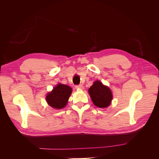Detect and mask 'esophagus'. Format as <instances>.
I'll return each mask as SVG.
<instances>
[{"mask_svg":"<svg viewBox=\"0 0 159 159\" xmlns=\"http://www.w3.org/2000/svg\"><path fill=\"white\" fill-rule=\"evenodd\" d=\"M75 88L76 89H81L84 88V86L82 85H81V84L80 85H76L75 86Z\"/></svg>","mask_w":159,"mask_h":159,"instance_id":"1","label":"esophagus"}]
</instances>
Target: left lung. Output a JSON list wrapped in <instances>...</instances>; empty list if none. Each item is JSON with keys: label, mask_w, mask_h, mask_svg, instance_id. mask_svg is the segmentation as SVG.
I'll return each instance as SVG.
<instances>
[{"label": "left lung", "mask_w": 159, "mask_h": 159, "mask_svg": "<svg viewBox=\"0 0 159 159\" xmlns=\"http://www.w3.org/2000/svg\"><path fill=\"white\" fill-rule=\"evenodd\" d=\"M89 93L93 104L101 108L108 107L113 98L111 91L100 81H95L89 89Z\"/></svg>", "instance_id": "8db88e82"}]
</instances>
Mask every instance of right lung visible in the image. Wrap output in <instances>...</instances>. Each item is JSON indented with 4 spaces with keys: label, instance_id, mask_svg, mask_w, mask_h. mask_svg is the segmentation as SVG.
Returning a JSON list of instances; mask_svg holds the SVG:
<instances>
[{
    "label": "right lung",
    "instance_id": "right-lung-1",
    "mask_svg": "<svg viewBox=\"0 0 159 159\" xmlns=\"http://www.w3.org/2000/svg\"><path fill=\"white\" fill-rule=\"evenodd\" d=\"M71 88L68 85L59 84L46 96V102L54 109L64 108L71 93Z\"/></svg>",
    "mask_w": 159,
    "mask_h": 159
}]
</instances>
